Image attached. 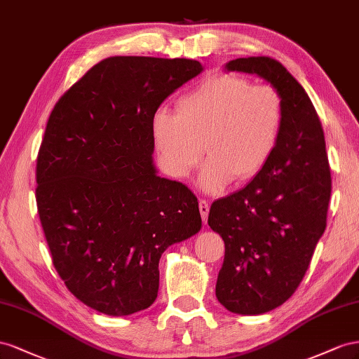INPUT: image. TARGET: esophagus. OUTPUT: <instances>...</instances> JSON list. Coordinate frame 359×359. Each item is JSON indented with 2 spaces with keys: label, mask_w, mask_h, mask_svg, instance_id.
<instances>
[{
  "label": "esophagus",
  "mask_w": 359,
  "mask_h": 359,
  "mask_svg": "<svg viewBox=\"0 0 359 359\" xmlns=\"http://www.w3.org/2000/svg\"><path fill=\"white\" fill-rule=\"evenodd\" d=\"M200 213H201V218L203 221H208V215H209V209H210V204L206 200H200Z\"/></svg>",
  "instance_id": "obj_1"
}]
</instances>
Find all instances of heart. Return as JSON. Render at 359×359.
<instances>
[{
	"instance_id": "obj_1",
	"label": "heart",
	"mask_w": 359,
	"mask_h": 359,
	"mask_svg": "<svg viewBox=\"0 0 359 359\" xmlns=\"http://www.w3.org/2000/svg\"><path fill=\"white\" fill-rule=\"evenodd\" d=\"M284 102L278 90L248 78L217 74L204 78L177 100V111L159 108L151 134L162 167L185 179L210 156L200 174L206 192H218L234 179L252 180L280 144Z\"/></svg>"
}]
</instances>
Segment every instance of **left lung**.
<instances>
[{"label": "left lung", "instance_id": "1", "mask_svg": "<svg viewBox=\"0 0 359 359\" xmlns=\"http://www.w3.org/2000/svg\"><path fill=\"white\" fill-rule=\"evenodd\" d=\"M230 72L255 74L284 102L280 144L243 189L212 203L209 225L224 241L217 298L231 313L263 314L287 301L326 229L331 168L309 95L271 57L231 60Z\"/></svg>", "mask_w": 359, "mask_h": 359}]
</instances>
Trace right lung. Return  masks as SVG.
<instances>
[{
  "mask_svg": "<svg viewBox=\"0 0 359 359\" xmlns=\"http://www.w3.org/2000/svg\"><path fill=\"white\" fill-rule=\"evenodd\" d=\"M203 66L109 57L58 99L37 155L36 201L54 268L99 313L155 302L159 259L201 229L198 200L153 165L151 118Z\"/></svg>",
  "mask_w": 359,
  "mask_h": 359,
  "instance_id": "obj_1",
  "label": "right lung"
}]
</instances>
